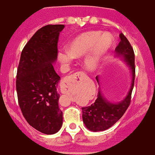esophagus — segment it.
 <instances>
[{
	"instance_id": "esophagus-1",
	"label": "esophagus",
	"mask_w": 155,
	"mask_h": 155,
	"mask_svg": "<svg viewBox=\"0 0 155 155\" xmlns=\"http://www.w3.org/2000/svg\"><path fill=\"white\" fill-rule=\"evenodd\" d=\"M85 77V74L82 71H78L74 75H68L64 79L60 84V91L64 94H68L75 88V87Z\"/></svg>"
}]
</instances>
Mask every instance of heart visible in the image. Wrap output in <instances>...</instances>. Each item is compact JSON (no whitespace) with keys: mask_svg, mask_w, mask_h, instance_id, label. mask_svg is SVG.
Here are the masks:
<instances>
[{"mask_svg":"<svg viewBox=\"0 0 155 155\" xmlns=\"http://www.w3.org/2000/svg\"><path fill=\"white\" fill-rule=\"evenodd\" d=\"M114 44L110 33L102 34L100 31H89L78 35L69 42L68 48L58 51V59L63 64H69L74 58L84 57V66L89 70H95Z\"/></svg>","mask_w":155,"mask_h":155,"instance_id":"heart-1","label":"heart"}]
</instances>
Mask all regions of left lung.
I'll return each mask as SVG.
<instances>
[{
	"label": "left lung",
	"mask_w": 155,
	"mask_h": 155,
	"mask_svg": "<svg viewBox=\"0 0 155 155\" xmlns=\"http://www.w3.org/2000/svg\"><path fill=\"white\" fill-rule=\"evenodd\" d=\"M120 42L115 48L117 56H120L130 68L131 72V84L127 95L119 103H112L104 97L99 89L97 99L94 104L82 107L83 121L86 127L91 131H102L107 130L121 119L130 104V98L134 87L135 66L134 53L130 42L123 33H120ZM96 80L99 84V76Z\"/></svg>",
	"instance_id": "left-lung-1"
}]
</instances>
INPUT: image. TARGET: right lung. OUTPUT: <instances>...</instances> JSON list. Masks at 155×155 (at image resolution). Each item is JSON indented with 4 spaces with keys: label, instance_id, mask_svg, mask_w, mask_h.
Wrapping results in <instances>:
<instances>
[{
    "label": "right lung",
    "instance_id": "obj_1",
    "mask_svg": "<svg viewBox=\"0 0 155 155\" xmlns=\"http://www.w3.org/2000/svg\"><path fill=\"white\" fill-rule=\"evenodd\" d=\"M64 25H48L37 31L22 50L16 74L19 106L30 126L43 134H53L63 124L57 85L60 77L53 64Z\"/></svg>",
    "mask_w": 155,
    "mask_h": 155
}]
</instances>
